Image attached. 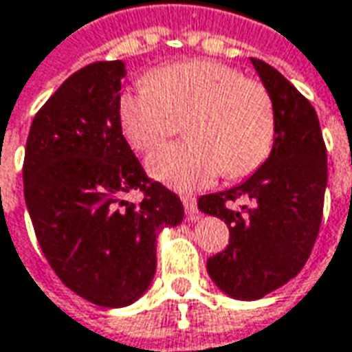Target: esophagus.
Instances as JSON below:
<instances>
[{"mask_svg":"<svg viewBox=\"0 0 352 352\" xmlns=\"http://www.w3.org/2000/svg\"><path fill=\"white\" fill-rule=\"evenodd\" d=\"M183 206H185V212H187L188 220H199V208H197V199L190 197V195H183Z\"/></svg>","mask_w":352,"mask_h":352,"instance_id":"34e87169","label":"esophagus"}]
</instances>
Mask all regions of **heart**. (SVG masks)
Segmentation results:
<instances>
[{"instance_id":"obj_1","label":"heart","mask_w":352,"mask_h":352,"mask_svg":"<svg viewBox=\"0 0 352 352\" xmlns=\"http://www.w3.org/2000/svg\"><path fill=\"white\" fill-rule=\"evenodd\" d=\"M150 85L118 99V122L128 144L153 152L185 122L188 142L164 148L148 162L155 179L179 190L251 175L273 148L274 103L267 85L237 67L190 60L155 69Z\"/></svg>"}]
</instances>
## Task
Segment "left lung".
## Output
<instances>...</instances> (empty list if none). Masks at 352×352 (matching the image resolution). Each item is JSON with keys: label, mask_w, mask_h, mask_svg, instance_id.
Returning <instances> with one entry per match:
<instances>
[{"label": "left lung", "mask_w": 352, "mask_h": 352, "mask_svg": "<svg viewBox=\"0 0 352 352\" xmlns=\"http://www.w3.org/2000/svg\"><path fill=\"white\" fill-rule=\"evenodd\" d=\"M274 103V144L237 187L204 195L199 208L230 228L224 251L206 261L216 286L237 300H259L306 265L320 234L327 152L316 109L267 62L251 58ZM239 199L244 204L236 206Z\"/></svg>", "instance_id": "8db88e82"}]
</instances>
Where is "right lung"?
<instances>
[{
	"mask_svg": "<svg viewBox=\"0 0 352 352\" xmlns=\"http://www.w3.org/2000/svg\"><path fill=\"white\" fill-rule=\"evenodd\" d=\"M120 60L93 62L32 118L23 185L44 257L64 285L103 308L138 300L155 274L162 226L183 220L173 190L146 175L118 122ZM142 192L140 203L126 195Z\"/></svg>",
	"mask_w": 352,
	"mask_h": 352,
	"instance_id": "1",
	"label": "right lung"
}]
</instances>
